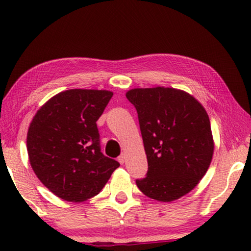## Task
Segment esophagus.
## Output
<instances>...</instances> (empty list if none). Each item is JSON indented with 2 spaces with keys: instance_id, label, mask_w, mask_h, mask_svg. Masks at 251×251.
I'll list each match as a JSON object with an SVG mask.
<instances>
[{
  "instance_id": "34e87169",
  "label": "esophagus",
  "mask_w": 251,
  "mask_h": 251,
  "mask_svg": "<svg viewBox=\"0 0 251 251\" xmlns=\"http://www.w3.org/2000/svg\"><path fill=\"white\" fill-rule=\"evenodd\" d=\"M117 160L120 161V163L123 165V164L125 163V160H126V155H125V154H122L120 157H118Z\"/></svg>"
}]
</instances>
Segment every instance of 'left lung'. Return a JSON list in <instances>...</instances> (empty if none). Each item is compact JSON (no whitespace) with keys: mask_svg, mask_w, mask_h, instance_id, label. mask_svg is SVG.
I'll return each mask as SVG.
<instances>
[{"mask_svg":"<svg viewBox=\"0 0 251 251\" xmlns=\"http://www.w3.org/2000/svg\"><path fill=\"white\" fill-rule=\"evenodd\" d=\"M126 97L137 110L148 163L146 177L136 179V185L156 201L180 198L195 188L212 158L205 108L175 88H134Z\"/></svg>","mask_w":251,"mask_h":251,"instance_id":"left-lung-1","label":"left lung"}]
</instances>
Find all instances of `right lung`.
I'll return each instance as SVG.
<instances>
[{
    "label": "right lung",
    "mask_w": 251,
    "mask_h": 251,
    "mask_svg": "<svg viewBox=\"0 0 251 251\" xmlns=\"http://www.w3.org/2000/svg\"><path fill=\"white\" fill-rule=\"evenodd\" d=\"M113 93L70 90L37 110L27 131L29 163L45 187L67 201L96 196L120 166L100 151L96 122Z\"/></svg>",
    "instance_id": "1"
}]
</instances>
